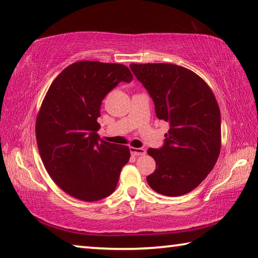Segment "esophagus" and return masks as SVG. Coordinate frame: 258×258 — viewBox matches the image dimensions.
<instances>
[{
  "label": "esophagus",
  "instance_id": "34e87169",
  "mask_svg": "<svg viewBox=\"0 0 258 258\" xmlns=\"http://www.w3.org/2000/svg\"><path fill=\"white\" fill-rule=\"evenodd\" d=\"M131 153L133 154V156H143V154L147 153V150L143 149V148H133L131 147Z\"/></svg>",
  "mask_w": 258,
  "mask_h": 258
}]
</instances>
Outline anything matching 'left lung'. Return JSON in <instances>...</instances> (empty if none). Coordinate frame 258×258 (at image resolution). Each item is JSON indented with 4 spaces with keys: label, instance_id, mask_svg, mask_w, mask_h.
Wrapping results in <instances>:
<instances>
[{
    "label": "left lung",
    "instance_id": "8db88e82",
    "mask_svg": "<svg viewBox=\"0 0 258 258\" xmlns=\"http://www.w3.org/2000/svg\"><path fill=\"white\" fill-rule=\"evenodd\" d=\"M154 101L156 115L170 124L165 145L148 150L156 170L151 188L166 196L189 193L213 169L221 149V116L209 84L190 70L169 63L130 65Z\"/></svg>",
    "mask_w": 258,
    "mask_h": 258
}]
</instances>
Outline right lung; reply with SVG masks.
Here are the masks:
<instances>
[{"label": "right lung", "instance_id": "right-lung-1", "mask_svg": "<svg viewBox=\"0 0 258 258\" xmlns=\"http://www.w3.org/2000/svg\"><path fill=\"white\" fill-rule=\"evenodd\" d=\"M127 67L80 60L64 69L41 102L36 139L49 177L65 193L86 202L115 190L130 149L99 140L101 101L120 81H132Z\"/></svg>", "mask_w": 258, "mask_h": 258}]
</instances>
